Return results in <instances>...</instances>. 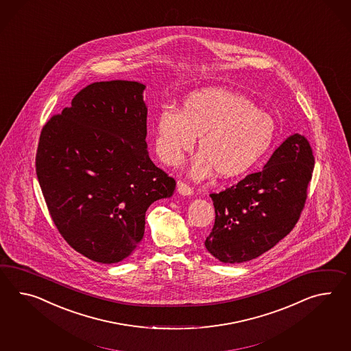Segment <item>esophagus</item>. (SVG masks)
Here are the masks:
<instances>
[{
	"label": "esophagus",
	"instance_id": "obj_1",
	"mask_svg": "<svg viewBox=\"0 0 351 351\" xmlns=\"http://www.w3.org/2000/svg\"><path fill=\"white\" fill-rule=\"evenodd\" d=\"M178 191L181 195H193L194 190L193 188H190L188 184H185L184 181H178Z\"/></svg>",
	"mask_w": 351,
	"mask_h": 351
}]
</instances>
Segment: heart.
Returning a JSON list of instances; mask_svg holds the SVG:
<instances>
[{
	"instance_id": "heart-1",
	"label": "heart",
	"mask_w": 351,
	"mask_h": 351,
	"mask_svg": "<svg viewBox=\"0 0 351 351\" xmlns=\"http://www.w3.org/2000/svg\"><path fill=\"white\" fill-rule=\"evenodd\" d=\"M275 123L247 96L223 87L189 95L180 108L162 109L156 121L154 145L163 162L182 161L199 137L200 152L190 175L206 179L217 170L222 178L248 171L273 142Z\"/></svg>"
}]
</instances>
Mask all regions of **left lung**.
<instances>
[{
	"label": "left lung",
	"instance_id": "8db88e82",
	"mask_svg": "<svg viewBox=\"0 0 351 351\" xmlns=\"http://www.w3.org/2000/svg\"><path fill=\"white\" fill-rule=\"evenodd\" d=\"M315 157L298 133L279 145L264 169L210 194L215 222L206 250L222 263H245L274 247L294 228L307 199Z\"/></svg>",
	"mask_w": 351,
	"mask_h": 351
}]
</instances>
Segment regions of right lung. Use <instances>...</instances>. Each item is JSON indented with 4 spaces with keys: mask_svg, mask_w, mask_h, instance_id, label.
I'll use <instances>...</instances> for the list:
<instances>
[{
    "mask_svg": "<svg viewBox=\"0 0 351 351\" xmlns=\"http://www.w3.org/2000/svg\"><path fill=\"white\" fill-rule=\"evenodd\" d=\"M145 86H86L44 125L36 176L51 219L81 255L101 264L128 257L145 234V212L176 186L147 151Z\"/></svg>",
    "mask_w": 351,
    "mask_h": 351,
    "instance_id": "1",
    "label": "right lung"
}]
</instances>
